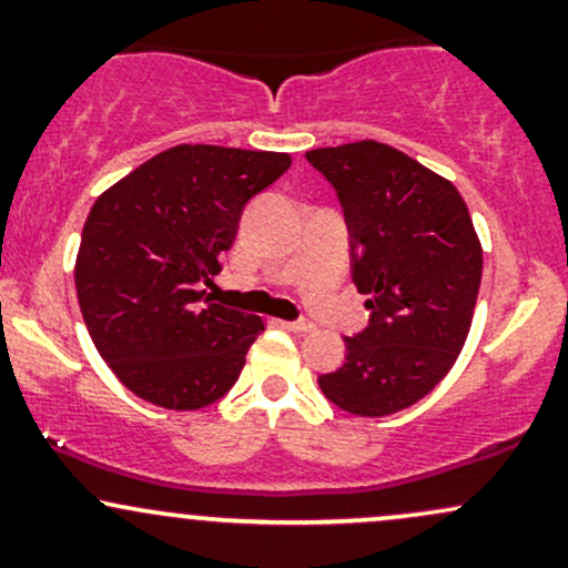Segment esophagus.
<instances>
[{
  "instance_id": "34e87169",
  "label": "esophagus",
  "mask_w": 568,
  "mask_h": 568,
  "mask_svg": "<svg viewBox=\"0 0 568 568\" xmlns=\"http://www.w3.org/2000/svg\"><path fill=\"white\" fill-rule=\"evenodd\" d=\"M283 325L288 331H293V334H310V331L315 328V325H312L310 321H288V323H283Z\"/></svg>"
}]
</instances>
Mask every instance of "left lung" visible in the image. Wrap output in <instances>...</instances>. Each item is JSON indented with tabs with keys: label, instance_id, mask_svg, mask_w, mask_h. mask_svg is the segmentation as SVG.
Listing matches in <instances>:
<instances>
[{
	"label": "left lung",
	"instance_id": "left-lung-1",
	"mask_svg": "<svg viewBox=\"0 0 568 568\" xmlns=\"http://www.w3.org/2000/svg\"><path fill=\"white\" fill-rule=\"evenodd\" d=\"M304 158L336 189L352 283L371 310L366 328L344 338V366L317 384L347 414H395L435 389L470 334L484 272L470 211L452 181L387 143Z\"/></svg>",
	"mask_w": 568,
	"mask_h": 568
}]
</instances>
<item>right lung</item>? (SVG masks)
Wrapping results in <instances>:
<instances>
[{
    "mask_svg": "<svg viewBox=\"0 0 568 568\" xmlns=\"http://www.w3.org/2000/svg\"><path fill=\"white\" fill-rule=\"evenodd\" d=\"M288 154L181 143L116 181L84 221L74 283L90 338L130 393L197 410L232 389L262 317L213 304L245 205Z\"/></svg>",
    "mask_w": 568,
    "mask_h": 568,
    "instance_id": "1",
    "label": "right lung"
}]
</instances>
